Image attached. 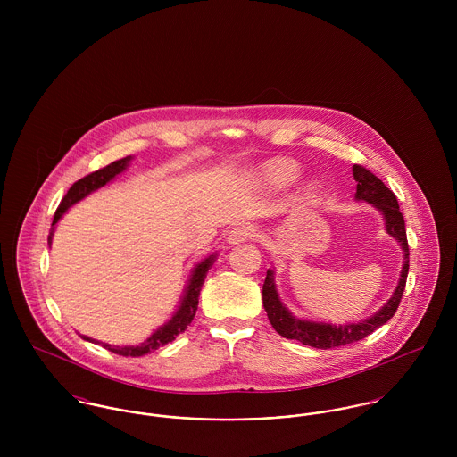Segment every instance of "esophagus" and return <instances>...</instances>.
<instances>
[{
	"mask_svg": "<svg viewBox=\"0 0 457 457\" xmlns=\"http://www.w3.org/2000/svg\"><path fill=\"white\" fill-rule=\"evenodd\" d=\"M255 236H257V227L252 225V223H245V225H239V227L232 228L228 232L227 241H228V245H241L248 239H253Z\"/></svg>",
	"mask_w": 457,
	"mask_h": 457,
	"instance_id": "obj_1",
	"label": "esophagus"
}]
</instances>
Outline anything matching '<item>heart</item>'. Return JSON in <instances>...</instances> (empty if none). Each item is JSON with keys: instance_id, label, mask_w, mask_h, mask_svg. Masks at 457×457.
Returning a JSON list of instances; mask_svg holds the SVG:
<instances>
[{"instance_id": "b5f03b06", "label": "heart", "mask_w": 457, "mask_h": 457, "mask_svg": "<svg viewBox=\"0 0 457 457\" xmlns=\"http://www.w3.org/2000/svg\"><path fill=\"white\" fill-rule=\"evenodd\" d=\"M299 174H301V167L288 158L272 160L262 169V179L274 188L288 187L299 178Z\"/></svg>"}]
</instances>
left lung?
Returning <instances> with one entry per match:
<instances>
[{"mask_svg":"<svg viewBox=\"0 0 457 457\" xmlns=\"http://www.w3.org/2000/svg\"><path fill=\"white\" fill-rule=\"evenodd\" d=\"M353 179L357 181L355 188V200H362L371 204L384 218L386 230L387 234L394 237L401 250H403V265H401V274L399 281L392 292L391 299L371 317L357 322V324H328V322H315L308 319H297L279 299L278 287H276V272L274 269H267V276L262 287V301L263 308L267 312V319L270 326L278 334H281L287 339H295L301 341L303 345L313 346V348H334V346H343L355 343L378 327L387 324L395 313L401 295L404 292L406 285V276H408V241H406V230H404V218L399 211V204L395 200V195L391 190L368 169L361 165H353L352 169Z\"/></svg>","mask_w":457,"mask_h":457,"instance_id":"obj_1","label":"left lung"}]
</instances>
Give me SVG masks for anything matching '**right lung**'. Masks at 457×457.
Here are the masks:
<instances>
[{
	"mask_svg": "<svg viewBox=\"0 0 457 457\" xmlns=\"http://www.w3.org/2000/svg\"><path fill=\"white\" fill-rule=\"evenodd\" d=\"M131 158L133 156H127V158H121L118 162H112L111 165L79 179L77 183H73L70 187V190L66 192L65 198L62 200L56 214H54V220H53V227H51V232H49V237H47V243L49 246L53 245V236H54V230H56V223L63 218L66 211L75 205L77 202H80L82 198H86L87 195H91L93 192L104 188L105 185H109L111 181L116 179V176H120L121 172L127 170V167L130 165ZM218 257V253H211L207 255L205 259L196 263L190 274V279L185 287V292H183V297L179 301V306L178 310L172 313V317L163 324V326L158 327L144 343H138V345H125V346H112L109 343H104V341H98V339H93L89 336H84L80 334L82 339L89 341V343H96V345H102L104 348L118 353V355H123V357H140V355H145V353H151L154 350H158L160 346L174 341L181 332H185V328L192 324L194 317L196 313V306H198V295H200V288L204 285V279H205V274L207 270L211 269V265L214 263Z\"/></svg>",
	"mask_w": 457,
	"mask_h": 457,
	"instance_id": "add662e5",
	"label": "right lung"
}]
</instances>
